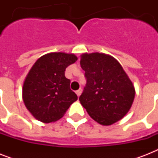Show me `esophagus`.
Listing matches in <instances>:
<instances>
[{
  "mask_svg": "<svg viewBox=\"0 0 158 158\" xmlns=\"http://www.w3.org/2000/svg\"><path fill=\"white\" fill-rule=\"evenodd\" d=\"M81 93H82V89H78V90H77V91H76V94H77V96H78V97H79V96H80V94H81Z\"/></svg>",
  "mask_w": 158,
  "mask_h": 158,
  "instance_id": "1",
  "label": "esophagus"
}]
</instances>
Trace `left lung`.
I'll list each match as a JSON object with an SVG mask.
<instances>
[{
  "label": "left lung",
  "mask_w": 158,
  "mask_h": 158,
  "mask_svg": "<svg viewBox=\"0 0 158 158\" xmlns=\"http://www.w3.org/2000/svg\"><path fill=\"white\" fill-rule=\"evenodd\" d=\"M80 65L87 84L79 101L89 115L102 125L122 119L132 106L135 90L120 63L104 53H84Z\"/></svg>",
  "instance_id": "8db88e82"
}]
</instances>
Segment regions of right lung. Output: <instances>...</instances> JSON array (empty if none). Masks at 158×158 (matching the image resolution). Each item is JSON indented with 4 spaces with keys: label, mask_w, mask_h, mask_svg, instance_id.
<instances>
[{
    "label": "right lung",
    "mask_w": 158,
    "mask_h": 158,
    "mask_svg": "<svg viewBox=\"0 0 158 158\" xmlns=\"http://www.w3.org/2000/svg\"><path fill=\"white\" fill-rule=\"evenodd\" d=\"M78 58L74 54L52 52L41 56L28 72L23 85V100L39 121L51 123L64 115L78 99L69 88L64 71Z\"/></svg>",
    "instance_id": "obj_1"
}]
</instances>
